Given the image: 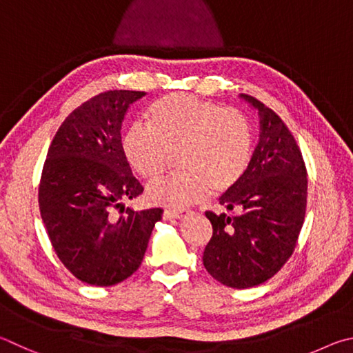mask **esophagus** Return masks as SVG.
<instances>
[{
  "instance_id": "obj_1",
  "label": "esophagus",
  "mask_w": 353,
  "mask_h": 353,
  "mask_svg": "<svg viewBox=\"0 0 353 353\" xmlns=\"http://www.w3.org/2000/svg\"><path fill=\"white\" fill-rule=\"evenodd\" d=\"M184 215V211H175V209H167L164 212L165 220H173V219H181Z\"/></svg>"
}]
</instances>
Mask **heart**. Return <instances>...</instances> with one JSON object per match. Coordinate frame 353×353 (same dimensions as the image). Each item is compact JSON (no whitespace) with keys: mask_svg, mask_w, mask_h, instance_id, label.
<instances>
[{"mask_svg":"<svg viewBox=\"0 0 353 353\" xmlns=\"http://www.w3.org/2000/svg\"><path fill=\"white\" fill-rule=\"evenodd\" d=\"M147 123L136 122L122 138L132 169L144 180H157L178 153L181 172L150 184L154 203L184 208L214 190L225 194L242 180L252 154L251 123L237 110L186 94L158 99L147 111Z\"/></svg>","mask_w":353,"mask_h":353,"instance_id":"b5f03b06","label":"heart"}]
</instances>
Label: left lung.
<instances>
[{
  "label": "left lung",
  "mask_w": 353,
  "mask_h": 353,
  "mask_svg": "<svg viewBox=\"0 0 353 353\" xmlns=\"http://www.w3.org/2000/svg\"><path fill=\"white\" fill-rule=\"evenodd\" d=\"M259 142L242 180L220 196L232 214L206 212L212 237L203 265L215 281L250 288L273 277L293 254L307 206V170L285 123L257 99Z\"/></svg>",
  "instance_id": "left-lung-1"
}]
</instances>
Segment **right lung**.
<instances>
[{"instance_id":"1","label":"right lung","mask_w":353,"mask_h":353,"mask_svg":"<svg viewBox=\"0 0 353 353\" xmlns=\"http://www.w3.org/2000/svg\"><path fill=\"white\" fill-rule=\"evenodd\" d=\"M144 91L114 90L83 102L55 133L41 172L39 205L55 254L82 282L116 285L144 259L163 209L134 211L142 194L122 150L121 128Z\"/></svg>"}]
</instances>
